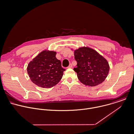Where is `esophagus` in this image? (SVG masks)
<instances>
[{
	"label": "esophagus",
	"instance_id": "1",
	"mask_svg": "<svg viewBox=\"0 0 134 134\" xmlns=\"http://www.w3.org/2000/svg\"><path fill=\"white\" fill-rule=\"evenodd\" d=\"M72 64H70L69 65V66L68 67V68H72Z\"/></svg>",
	"mask_w": 134,
	"mask_h": 134
}]
</instances>
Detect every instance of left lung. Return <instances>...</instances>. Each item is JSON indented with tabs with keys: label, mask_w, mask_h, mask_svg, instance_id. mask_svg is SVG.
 I'll use <instances>...</instances> for the list:
<instances>
[{
	"label": "left lung",
	"mask_w": 134,
	"mask_h": 134,
	"mask_svg": "<svg viewBox=\"0 0 134 134\" xmlns=\"http://www.w3.org/2000/svg\"><path fill=\"white\" fill-rule=\"evenodd\" d=\"M77 67L74 70L78 79L86 86H95L103 83L108 75L110 66L107 59L95 50L82 47L74 50Z\"/></svg>",
	"instance_id": "1"
}]
</instances>
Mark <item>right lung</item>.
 Listing matches in <instances>:
<instances>
[{
    "instance_id": "1",
    "label": "right lung",
    "mask_w": 134,
    "mask_h": 134,
    "mask_svg": "<svg viewBox=\"0 0 134 134\" xmlns=\"http://www.w3.org/2000/svg\"><path fill=\"white\" fill-rule=\"evenodd\" d=\"M56 55L55 51L44 50L28 63L27 74L34 84L42 88H51L61 80L65 69Z\"/></svg>"
}]
</instances>
